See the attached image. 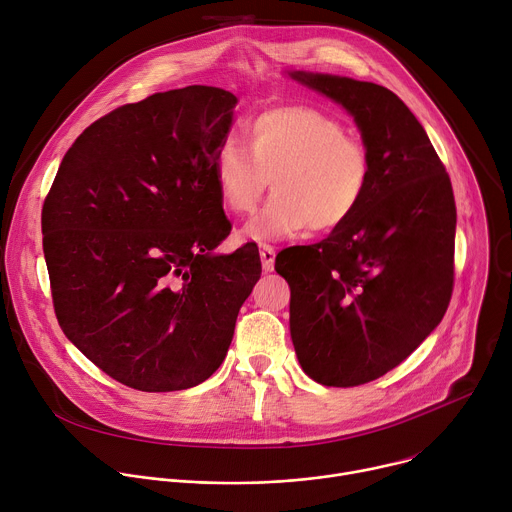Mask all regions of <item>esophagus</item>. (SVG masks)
<instances>
[{"instance_id":"34e87169","label":"esophagus","mask_w":512,"mask_h":512,"mask_svg":"<svg viewBox=\"0 0 512 512\" xmlns=\"http://www.w3.org/2000/svg\"><path fill=\"white\" fill-rule=\"evenodd\" d=\"M259 255H261V263H263V271H273L275 249L271 245H261L259 247Z\"/></svg>"}]
</instances>
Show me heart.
I'll return each instance as SVG.
<instances>
[{"label": "heart", "instance_id": "b5f03b06", "mask_svg": "<svg viewBox=\"0 0 512 512\" xmlns=\"http://www.w3.org/2000/svg\"><path fill=\"white\" fill-rule=\"evenodd\" d=\"M243 139L247 152L227 141L212 160L218 196L235 214L251 212L271 178L273 196L243 227V239L261 243L306 229L318 235L338 231L369 194V148L326 111L269 107L245 123Z\"/></svg>", "mask_w": 512, "mask_h": 512}]
</instances>
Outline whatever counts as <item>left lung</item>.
Instances as JSON below:
<instances>
[{"mask_svg":"<svg viewBox=\"0 0 512 512\" xmlns=\"http://www.w3.org/2000/svg\"><path fill=\"white\" fill-rule=\"evenodd\" d=\"M287 75L344 107L373 160L369 194L344 227L275 257L291 289L289 332L304 373L326 387H356L401 364L448 310L452 182L393 91L322 72Z\"/></svg>","mask_w":512,"mask_h":512,"instance_id":"left-lung-1","label":"left lung"}]
</instances>
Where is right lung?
<instances>
[{
	"label": "right lung",
	"instance_id": "add662e5",
	"mask_svg": "<svg viewBox=\"0 0 512 512\" xmlns=\"http://www.w3.org/2000/svg\"><path fill=\"white\" fill-rule=\"evenodd\" d=\"M237 97L192 85L123 105L62 158L42 208L58 324L111 379L148 393L206 381L261 277L212 178Z\"/></svg>",
	"mask_w": 512,
	"mask_h": 512
}]
</instances>
